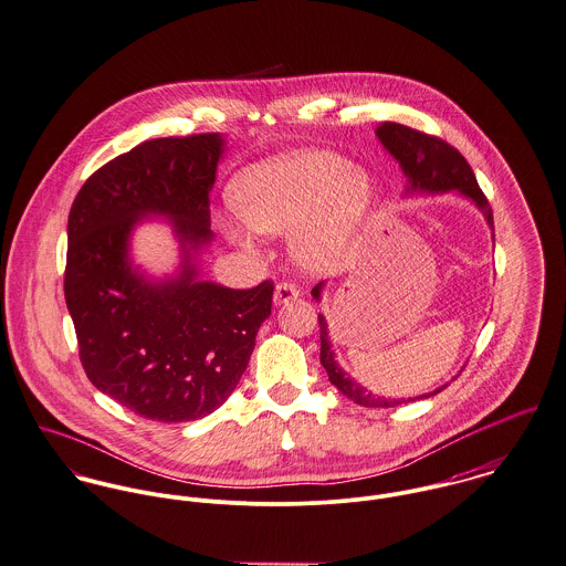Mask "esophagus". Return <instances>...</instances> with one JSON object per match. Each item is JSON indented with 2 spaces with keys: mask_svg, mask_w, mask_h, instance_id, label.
Wrapping results in <instances>:
<instances>
[{
  "mask_svg": "<svg viewBox=\"0 0 566 566\" xmlns=\"http://www.w3.org/2000/svg\"><path fill=\"white\" fill-rule=\"evenodd\" d=\"M297 297H300V289H297L295 284H291V282H280V284L275 286V291H273V302H275V306L286 304V302H293V300H297Z\"/></svg>",
  "mask_w": 566,
  "mask_h": 566,
  "instance_id": "obj_1",
  "label": "esophagus"
}]
</instances>
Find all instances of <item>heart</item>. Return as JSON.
I'll return each instance as SVG.
<instances>
[{
    "label": "heart",
    "instance_id": "b5f03b06",
    "mask_svg": "<svg viewBox=\"0 0 566 566\" xmlns=\"http://www.w3.org/2000/svg\"><path fill=\"white\" fill-rule=\"evenodd\" d=\"M237 203L258 232L297 228L295 255L313 269H329L363 228L374 182L336 151L293 149L250 167L237 182Z\"/></svg>",
    "mask_w": 566,
    "mask_h": 566
}]
</instances>
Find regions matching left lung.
<instances>
[{"label":"left lung","instance_id":"8db88e82","mask_svg":"<svg viewBox=\"0 0 566 566\" xmlns=\"http://www.w3.org/2000/svg\"><path fill=\"white\" fill-rule=\"evenodd\" d=\"M376 134L377 138L381 140V145L399 160L403 174L410 180V190H423V192L460 190L462 195H467L469 199L475 201V206L484 212L489 226L495 232L493 208H491L486 195L480 189L473 169L469 167V163L455 147H451L447 140H442L434 134H426L415 127L401 126V124H392V122L379 124L376 127ZM318 293H321V284H316L313 289L314 297H318ZM318 329H321L318 332L321 334V365L329 377V381L347 399H352L354 403H360L365 408H392V406L406 403V399L376 397L374 392H369L367 388L356 384L336 365L334 354L329 349V340H327V325L321 314H318ZM442 388L444 386H440L430 395H421L417 399L432 397ZM408 401H415V399H408Z\"/></svg>","mask_w":566,"mask_h":566}]
</instances>
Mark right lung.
<instances>
[{
    "label": "right lung",
    "instance_id": "right-lung-1",
    "mask_svg": "<svg viewBox=\"0 0 566 566\" xmlns=\"http://www.w3.org/2000/svg\"><path fill=\"white\" fill-rule=\"evenodd\" d=\"M221 151L219 134L145 140L99 167L69 212L64 300L80 363L143 419L182 423L223 406L271 314V280L248 291L197 282L187 255L176 280L149 284L127 260L145 214L169 217L185 250L212 239L208 192Z\"/></svg>",
    "mask_w": 566,
    "mask_h": 566
}]
</instances>
